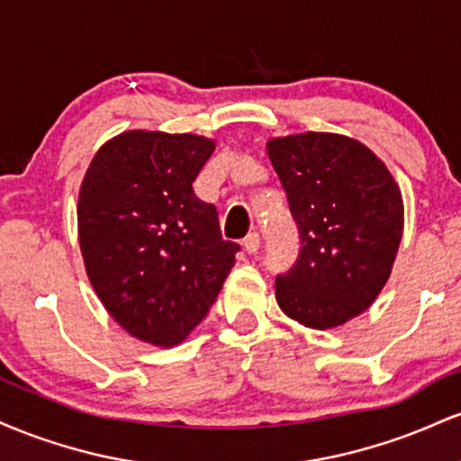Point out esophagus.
<instances>
[{"mask_svg": "<svg viewBox=\"0 0 461 461\" xmlns=\"http://www.w3.org/2000/svg\"><path fill=\"white\" fill-rule=\"evenodd\" d=\"M242 247H245L247 253H256L258 249H260V234H256V231H253V234H249L245 238V242H242Z\"/></svg>", "mask_w": 461, "mask_h": 461, "instance_id": "esophagus-1", "label": "esophagus"}]
</instances>
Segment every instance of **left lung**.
I'll return each mask as SVG.
<instances>
[{
	"mask_svg": "<svg viewBox=\"0 0 461 461\" xmlns=\"http://www.w3.org/2000/svg\"><path fill=\"white\" fill-rule=\"evenodd\" d=\"M267 153L303 245L277 277V305L310 330L345 325L393 273L405 223L399 184L364 142L331 131L277 136Z\"/></svg>",
	"mask_w": 461,
	"mask_h": 461,
	"instance_id": "obj_1",
	"label": "left lung"
}]
</instances>
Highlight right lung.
Listing matches in <instances>:
<instances>
[{
    "instance_id": "1",
    "label": "right lung",
    "mask_w": 461,
    "mask_h": 461,
    "mask_svg": "<svg viewBox=\"0 0 461 461\" xmlns=\"http://www.w3.org/2000/svg\"><path fill=\"white\" fill-rule=\"evenodd\" d=\"M216 142L199 134L128 130L95 153L77 197L84 268L130 336L176 347L219 297L236 262L219 214L193 182Z\"/></svg>"
}]
</instances>
